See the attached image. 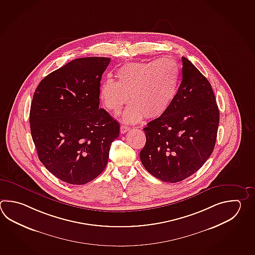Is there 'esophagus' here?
Wrapping results in <instances>:
<instances>
[{
	"instance_id": "1",
	"label": "esophagus",
	"mask_w": 255,
	"mask_h": 255,
	"mask_svg": "<svg viewBox=\"0 0 255 255\" xmlns=\"http://www.w3.org/2000/svg\"><path fill=\"white\" fill-rule=\"evenodd\" d=\"M130 130V127L129 126H126L125 125H121V133H125L126 131Z\"/></svg>"
}]
</instances>
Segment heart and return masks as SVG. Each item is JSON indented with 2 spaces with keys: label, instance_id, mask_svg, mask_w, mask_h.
<instances>
[{
  "label": "heart",
  "instance_id": "obj_1",
  "mask_svg": "<svg viewBox=\"0 0 255 255\" xmlns=\"http://www.w3.org/2000/svg\"><path fill=\"white\" fill-rule=\"evenodd\" d=\"M118 82L107 78L101 83L99 97L106 109L114 113L130 101L123 114L127 123L145 116L155 119L164 115L175 98L180 77L176 63L170 58L151 62L126 63L116 73Z\"/></svg>",
  "mask_w": 255,
  "mask_h": 255
}]
</instances>
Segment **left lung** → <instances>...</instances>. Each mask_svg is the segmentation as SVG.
Masks as SVG:
<instances>
[{
    "label": "left lung",
    "mask_w": 255,
    "mask_h": 255,
    "mask_svg": "<svg viewBox=\"0 0 255 255\" xmlns=\"http://www.w3.org/2000/svg\"><path fill=\"white\" fill-rule=\"evenodd\" d=\"M182 80L164 115L147 124L140 161L151 175L178 182L192 175L212 154L220 113L208 80L182 57Z\"/></svg>",
    "instance_id": "left-lung-1"
}]
</instances>
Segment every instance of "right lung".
Returning <instances> with one entry per match:
<instances>
[{
  "label": "right lung",
  "instance_id": "add662e5",
  "mask_svg": "<svg viewBox=\"0 0 255 255\" xmlns=\"http://www.w3.org/2000/svg\"><path fill=\"white\" fill-rule=\"evenodd\" d=\"M111 59H75L42 79L32 97L31 137L40 161L54 176L84 184L100 175L120 125L100 109L99 89Z\"/></svg>",
  "mask_w": 255,
  "mask_h": 255
}]
</instances>
